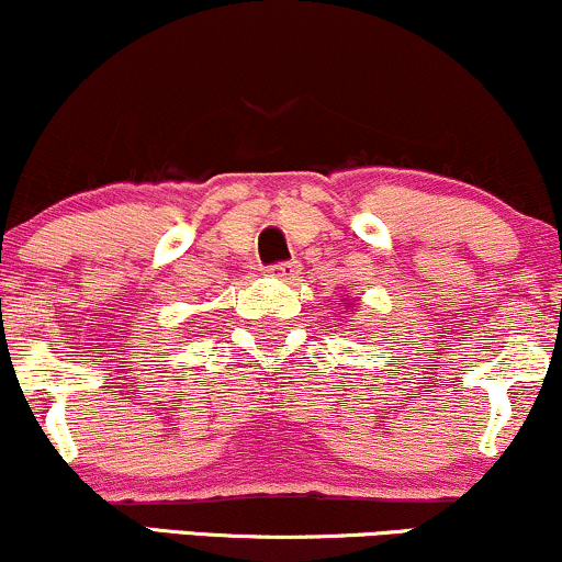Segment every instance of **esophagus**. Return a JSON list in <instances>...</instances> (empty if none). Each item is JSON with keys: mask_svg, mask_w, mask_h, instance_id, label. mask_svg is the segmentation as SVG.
<instances>
[{"mask_svg": "<svg viewBox=\"0 0 562 562\" xmlns=\"http://www.w3.org/2000/svg\"><path fill=\"white\" fill-rule=\"evenodd\" d=\"M268 276H273V279H283V281H294L296 276H300V266L292 260L286 262H273V266L266 268Z\"/></svg>", "mask_w": 562, "mask_h": 562, "instance_id": "1", "label": "esophagus"}]
</instances>
